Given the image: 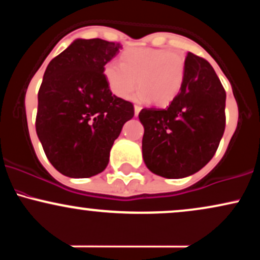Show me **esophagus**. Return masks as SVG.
Instances as JSON below:
<instances>
[{"instance_id":"34e87169","label":"esophagus","mask_w":260,"mask_h":260,"mask_svg":"<svg viewBox=\"0 0 260 260\" xmlns=\"http://www.w3.org/2000/svg\"><path fill=\"white\" fill-rule=\"evenodd\" d=\"M140 110H142V107L139 105H134V115L138 116V113L140 112Z\"/></svg>"}]
</instances>
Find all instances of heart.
<instances>
[{"label":"heart","instance_id":"heart-1","mask_svg":"<svg viewBox=\"0 0 260 260\" xmlns=\"http://www.w3.org/2000/svg\"><path fill=\"white\" fill-rule=\"evenodd\" d=\"M104 78L112 94L126 99L137 86L134 100H153L157 106L168 105L180 94L186 78L183 56L162 49L132 47L122 52L121 63L110 61L104 66Z\"/></svg>","mask_w":260,"mask_h":260}]
</instances>
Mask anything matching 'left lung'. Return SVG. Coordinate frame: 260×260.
<instances>
[{
    "label": "left lung",
    "instance_id": "obj_1",
    "mask_svg": "<svg viewBox=\"0 0 260 260\" xmlns=\"http://www.w3.org/2000/svg\"><path fill=\"white\" fill-rule=\"evenodd\" d=\"M226 91L207 59L187 53L186 78L166 109H143L142 149L155 175L181 178L213 159L225 131Z\"/></svg>",
    "mask_w": 260,
    "mask_h": 260
}]
</instances>
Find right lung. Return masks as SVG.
Returning a JSON list of instances; mask_svg holds the SVG:
<instances>
[{
	"instance_id": "right-lung-1",
	"label": "right lung",
	"mask_w": 260,
	"mask_h": 260,
	"mask_svg": "<svg viewBox=\"0 0 260 260\" xmlns=\"http://www.w3.org/2000/svg\"><path fill=\"white\" fill-rule=\"evenodd\" d=\"M121 47L77 39L45 71L35 128L47 159L62 175L85 178L103 172L113 142L134 116L133 104L113 95L103 74Z\"/></svg>"
}]
</instances>
